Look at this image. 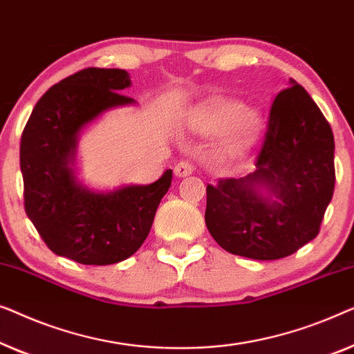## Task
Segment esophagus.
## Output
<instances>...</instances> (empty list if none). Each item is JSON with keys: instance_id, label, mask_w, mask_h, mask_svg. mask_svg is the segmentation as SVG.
Segmentation results:
<instances>
[{"instance_id": "obj_1", "label": "esophagus", "mask_w": 354, "mask_h": 354, "mask_svg": "<svg viewBox=\"0 0 354 354\" xmlns=\"http://www.w3.org/2000/svg\"><path fill=\"white\" fill-rule=\"evenodd\" d=\"M194 170H196V168H194V163H192V162L181 160V162H179L178 165L175 167V175L179 176V178H183V176L191 175V173H194Z\"/></svg>"}]
</instances>
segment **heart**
<instances>
[{
	"label": "heart",
	"mask_w": 354,
	"mask_h": 354,
	"mask_svg": "<svg viewBox=\"0 0 354 354\" xmlns=\"http://www.w3.org/2000/svg\"><path fill=\"white\" fill-rule=\"evenodd\" d=\"M191 127L201 133H220L226 129L231 147L242 149L255 142L261 129V115L255 109L237 101L221 99L197 109L191 115Z\"/></svg>",
	"instance_id": "obj_1"
}]
</instances>
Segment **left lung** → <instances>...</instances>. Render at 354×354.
Returning a JSON list of instances; mask_svg holds the SVG:
<instances>
[{
	"instance_id": "1",
	"label": "left lung",
	"mask_w": 354,
	"mask_h": 354,
	"mask_svg": "<svg viewBox=\"0 0 354 354\" xmlns=\"http://www.w3.org/2000/svg\"><path fill=\"white\" fill-rule=\"evenodd\" d=\"M333 149L321 109L292 82L271 104L257 170L207 186L212 237L232 255L253 260H279L313 241L335 187Z\"/></svg>"
}]
</instances>
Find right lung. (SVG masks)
Listing matches in <instances>:
<instances>
[{"instance_id":"right-lung-1","label":"right lung","mask_w":354,"mask_h":354,"mask_svg":"<svg viewBox=\"0 0 354 354\" xmlns=\"http://www.w3.org/2000/svg\"><path fill=\"white\" fill-rule=\"evenodd\" d=\"M120 68H83L54 84L33 107L21 138L24 207L51 252L82 265H113L146 241L173 171L147 186L91 192L77 184L68 163L84 125L107 109L133 104Z\"/></svg>"}]
</instances>
